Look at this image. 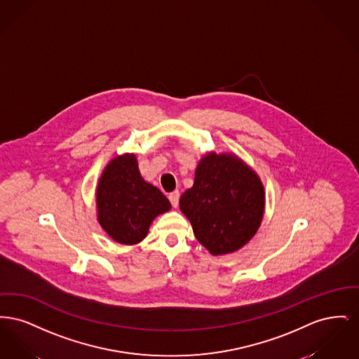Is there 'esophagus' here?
Wrapping results in <instances>:
<instances>
[{
    "mask_svg": "<svg viewBox=\"0 0 359 359\" xmlns=\"http://www.w3.org/2000/svg\"><path fill=\"white\" fill-rule=\"evenodd\" d=\"M179 198H180V194H179V191H173V192H171V194L168 195V199H170L171 205H173L175 208L179 205Z\"/></svg>",
    "mask_w": 359,
    "mask_h": 359,
    "instance_id": "obj_1",
    "label": "esophagus"
}]
</instances>
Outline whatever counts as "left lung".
<instances>
[{
  "label": "left lung",
  "instance_id": "8db88e82",
  "mask_svg": "<svg viewBox=\"0 0 359 359\" xmlns=\"http://www.w3.org/2000/svg\"><path fill=\"white\" fill-rule=\"evenodd\" d=\"M179 205L196 239L212 256H223L256 236L265 211V188L237 154L208 152L199 160L194 186Z\"/></svg>",
  "mask_w": 359,
  "mask_h": 359
}]
</instances>
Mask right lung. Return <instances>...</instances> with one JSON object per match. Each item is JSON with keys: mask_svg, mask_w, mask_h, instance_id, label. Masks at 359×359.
Segmentation results:
<instances>
[{"mask_svg": "<svg viewBox=\"0 0 359 359\" xmlns=\"http://www.w3.org/2000/svg\"><path fill=\"white\" fill-rule=\"evenodd\" d=\"M95 205L104 233L122 245L140 243L154 218L171 210L165 195L141 176L135 154L107 163L95 188Z\"/></svg>", "mask_w": 359, "mask_h": 359, "instance_id": "add662e5", "label": "right lung"}]
</instances>
